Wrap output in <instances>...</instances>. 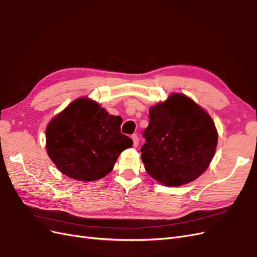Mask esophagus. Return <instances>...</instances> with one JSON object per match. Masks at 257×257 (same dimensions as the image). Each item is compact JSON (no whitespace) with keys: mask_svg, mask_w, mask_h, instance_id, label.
Here are the masks:
<instances>
[{"mask_svg":"<svg viewBox=\"0 0 257 257\" xmlns=\"http://www.w3.org/2000/svg\"><path fill=\"white\" fill-rule=\"evenodd\" d=\"M131 139H132V141H134V145H135V147H138L139 146V137L137 136V135H134L131 137Z\"/></svg>","mask_w":257,"mask_h":257,"instance_id":"esophagus-1","label":"esophagus"}]
</instances>
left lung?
Masks as SVG:
<instances>
[{
  "mask_svg": "<svg viewBox=\"0 0 257 257\" xmlns=\"http://www.w3.org/2000/svg\"><path fill=\"white\" fill-rule=\"evenodd\" d=\"M141 148L146 172L163 186L191 183L208 169L218 131L210 115L191 98L173 93L150 109Z\"/></svg>",
  "mask_w": 257,
  "mask_h": 257,
  "instance_id": "left-lung-1",
  "label": "left lung"
}]
</instances>
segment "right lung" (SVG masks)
I'll return each mask as SVG.
<instances>
[{
  "label": "right lung",
  "mask_w": 257,
  "mask_h": 257,
  "mask_svg": "<svg viewBox=\"0 0 257 257\" xmlns=\"http://www.w3.org/2000/svg\"><path fill=\"white\" fill-rule=\"evenodd\" d=\"M121 117L107 113L98 102L81 97L49 121L46 150L57 170L80 181L109 174L119 155L134 144L120 134Z\"/></svg>",
  "instance_id": "add662e5"
}]
</instances>
